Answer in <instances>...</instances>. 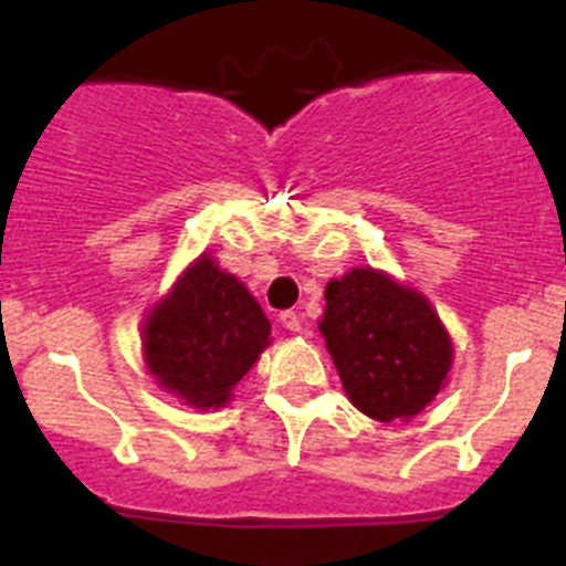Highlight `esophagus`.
Listing matches in <instances>:
<instances>
[{
  "label": "esophagus",
  "instance_id": "obj_1",
  "mask_svg": "<svg viewBox=\"0 0 566 566\" xmlns=\"http://www.w3.org/2000/svg\"><path fill=\"white\" fill-rule=\"evenodd\" d=\"M279 323H282V326L287 328V332H301V315H298V312L284 310L282 315H279Z\"/></svg>",
  "mask_w": 566,
  "mask_h": 566
}]
</instances>
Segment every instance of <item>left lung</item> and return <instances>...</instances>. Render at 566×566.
Segmentation results:
<instances>
[{
	"label": "left lung",
	"mask_w": 566,
	"mask_h": 566,
	"mask_svg": "<svg viewBox=\"0 0 566 566\" xmlns=\"http://www.w3.org/2000/svg\"><path fill=\"white\" fill-rule=\"evenodd\" d=\"M321 334L350 403L373 420H411L446 387L453 345L440 315L387 273L332 279Z\"/></svg>",
	"instance_id": "8db88e82"
}]
</instances>
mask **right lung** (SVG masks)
<instances>
[{"mask_svg": "<svg viewBox=\"0 0 566 566\" xmlns=\"http://www.w3.org/2000/svg\"><path fill=\"white\" fill-rule=\"evenodd\" d=\"M254 295L201 254L144 323V356L163 389L193 409L227 406L271 343Z\"/></svg>", "mask_w": 566, "mask_h": 566, "instance_id": "right-lung-1", "label": "right lung"}]
</instances>
